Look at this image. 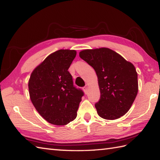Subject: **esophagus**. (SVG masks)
I'll list each match as a JSON object with an SVG mask.
<instances>
[{
  "label": "esophagus",
  "instance_id": "1",
  "mask_svg": "<svg viewBox=\"0 0 160 160\" xmlns=\"http://www.w3.org/2000/svg\"><path fill=\"white\" fill-rule=\"evenodd\" d=\"M83 90H84V92H85V93L86 94L87 92H88V86H84L83 87Z\"/></svg>",
  "mask_w": 160,
  "mask_h": 160
}]
</instances>
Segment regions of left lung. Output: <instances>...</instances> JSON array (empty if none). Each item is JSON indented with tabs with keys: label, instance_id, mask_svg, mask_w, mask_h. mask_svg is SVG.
Listing matches in <instances>:
<instances>
[{
	"label": "left lung",
	"instance_id": "left-lung-1",
	"mask_svg": "<svg viewBox=\"0 0 160 160\" xmlns=\"http://www.w3.org/2000/svg\"><path fill=\"white\" fill-rule=\"evenodd\" d=\"M79 56L92 66L98 76L100 99L95 107L98 115L107 120L124 116L138 92L137 72L134 65L105 47L83 50Z\"/></svg>",
	"mask_w": 160,
	"mask_h": 160
}]
</instances>
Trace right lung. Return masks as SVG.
<instances>
[{
    "mask_svg": "<svg viewBox=\"0 0 160 160\" xmlns=\"http://www.w3.org/2000/svg\"><path fill=\"white\" fill-rule=\"evenodd\" d=\"M76 55L75 50L56 51L37 66L30 77L31 100L51 124L65 125L77 117L83 92L74 87L68 72Z\"/></svg>",
    "mask_w": 160,
    "mask_h": 160,
    "instance_id": "right-lung-1",
    "label": "right lung"
}]
</instances>
